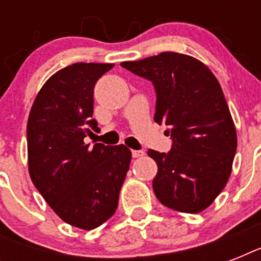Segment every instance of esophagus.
<instances>
[{
  "label": "esophagus",
  "instance_id": "1",
  "mask_svg": "<svg viewBox=\"0 0 261 261\" xmlns=\"http://www.w3.org/2000/svg\"><path fill=\"white\" fill-rule=\"evenodd\" d=\"M145 155V151L143 150H133V157L134 159H139V157H142Z\"/></svg>",
  "mask_w": 261,
  "mask_h": 261
}]
</instances>
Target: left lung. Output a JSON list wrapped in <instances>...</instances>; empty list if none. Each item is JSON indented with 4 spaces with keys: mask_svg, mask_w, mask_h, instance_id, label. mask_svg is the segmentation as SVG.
<instances>
[{
    "mask_svg": "<svg viewBox=\"0 0 261 261\" xmlns=\"http://www.w3.org/2000/svg\"><path fill=\"white\" fill-rule=\"evenodd\" d=\"M154 84V120L173 139L168 153L149 150L159 171L153 190L172 210L202 213L230 177L237 133L222 88L199 59L178 53L120 63Z\"/></svg>",
    "mask_w": 261,
    "mask_h": 261,
    "instance_id": "1",
    "label": "left lung"
}]
</instances>
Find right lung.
Wrapping results in <instances>:
<instances>
[{"label": "right lung", "instance_id": "right-lung-1", "mask_svg": "<svg viewBox=\"0 0 261 261\" xmlns=\"http://www.w3.org/2000/svg\"><path fill=\"white\" fill-rule=\"evenodd\" d=\"M114 63H73L47 80L27 123L28 171L35 187L59 218L92 230L118 208L119 192L131 163L124 145L89 147L97 130L93 88Z\"/></svg>", "mask_w": 261, "mask_h": 261}]
</instances>
